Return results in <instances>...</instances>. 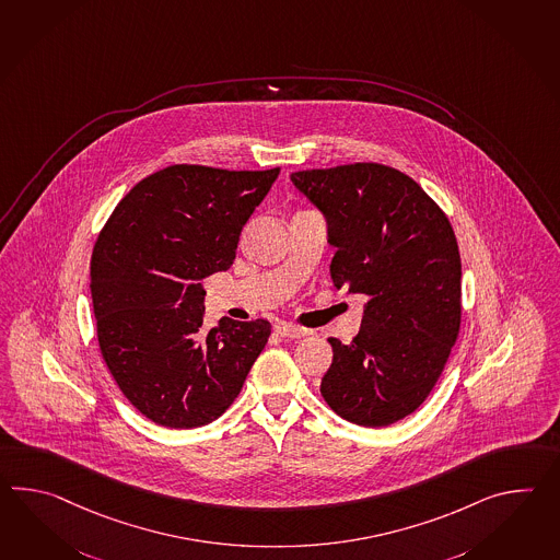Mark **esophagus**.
Returning a JSON list of instances; mask_svg holds the SVG:
<instances>
[{"instance_id": "esophagus-1", "label": "esophagus", "mask_w": 560, "mask_h": 560, "mask_svg": "<svg viewBox=\"0 0 560 560\" xmlns=\"http://www.w3.org/2000/svg\"><path fill=\"white\" fill-rule=\"evenodd\" d=\"M275 331L279 334V336L283 337H301L307 336L310 331L305 329V327H299V325L287 324V322H279V324L275 325Z\"/></svg>"}]
</instances>
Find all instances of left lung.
Returning a JSON list of instances; mask_svg holds the SVG:
<instances>
[{
	"instance_id": "1",
	"label": "left lung",
	"mask_w": 560,
	"mask_h": 560,
	"mask_svg": "<svg viewBox=\"0 0 560 560\" xmlns=\"http://www.w3.org/2000/svg\"><path fill=\"white\" fill-rule=\"evenodd\" d=\"M291 180L327 219L334 285L368 298L351 343L329 337L322 396L348 422H398L430 396L458 339L454 229L413 178L386 164L299 171Z\"/></svg>"
}]
</instances>
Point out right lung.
Listing matches in <instances>:
<instances>
[{"instance_id":"obj_1","label":"right lung","mask_w":560,"mask_h":560,"mask_svg":"<svg viewBox=\"0 0 560 560\" xmlns=\"http://www.w3.org/2000/svg\"><path fill=\"white\" fill-rule=\"evenodd\" d=\"M173 164L142 178L102 226L90 261L100 353L126 399L164 428H199L235 401L271 324L205 327L200 281L235 261L238 236L279 176Z\"/></svg>"}]
</instances>
